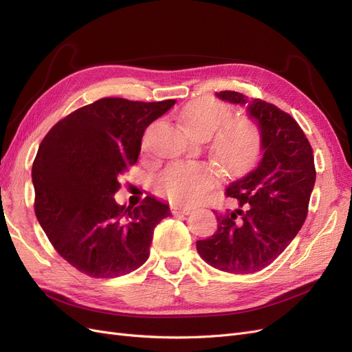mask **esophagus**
Here are the masks:
<instances>
[{"label": "esophagus", "instance_id": "34e87169", "mask_svg": "<svg viewBox=\"0 0 352 352\" xmlns=\"http://www.w3.org/2000/svg\"><path fill=\"white\" fill-rule=\"evenodd\" d=\"M192 211V207H188V206H172V212L173 214H189V212Z\"/></svg>", "mask_w": 352, "mask_h": 352}]
</instances>
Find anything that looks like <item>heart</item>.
<instances>
[{
    "mask_svg": "<svg viewBox=\"0 0 352 352\" xmlns=\"http://www.w3.org/2000/svg\"><path fill=\"white\" fill-rule=\"evenodd\" d=\"M230 116L228 105L212 98H198L188 102L179 111V120L195 136L212 138V153L219 164L232 175L250 168L260 153V132L251 120ZM216 182V173L208 164L199 162H180L168 166L160 177L162 192L175 202L190 204Z\"/></svg>",
    "mask_w": 352,
    "mask_h": 352,
    "instance_id": "1",
    "label": "heart"
}]
</instances>
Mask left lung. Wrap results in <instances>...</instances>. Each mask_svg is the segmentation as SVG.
<instances>
[{"instance_id": "left-lung-1", "label": "left lung", "mask_w": 352, "mask_h": 352, "mask_svg": "<svg viewBox=\"0 0 352 352\" xmlns=\"http://www.w3.org/2000/svg\"><path fill=\"white\" fill-rule=\"evenodd\" d=\"M216 95L245 105L258 122L263 155L252 172L228 186L238 208L216 211L217 230L198 241L197 250L214 269L248 274L272 264L302 228L316 182L314 155L300 124L276 105L235 91Z\"/></svg>"}]
</instances>
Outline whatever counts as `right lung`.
Segmentation results:
<instances>
[{
	"label": "right lung",
	"instance_id": "add662e5",
	"mask_svg": "<svg viewBox=\"0 0 352 352\" xmlns=\"http://www.w3.org/2000/svg\"><path fill=\"white\" fill-rule=\"evenodd\" d=\"M176 100L101 98L51 127L32 166L35 214L52 247L74 269L111 279L150 257L154 229L170 208L146 195L141 206L113 198L136 164L144 132Z\"/></svg>",
	"mask_w": 352,
	"mask_h": 352
}]
</instances>
